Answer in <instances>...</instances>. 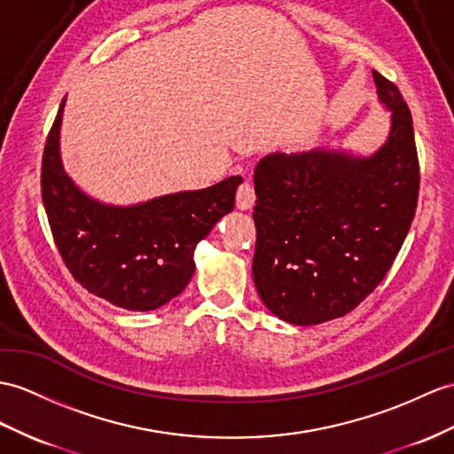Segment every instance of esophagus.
<instances>
[{
  "label": "esophagus",
  "instance_id": "1",
  "mask_svg": "<svg viewBox=\"0 0 454 454\" xmlns=\"http://www.w3.org/2000/svg\"><path fill=\"white\" fill-rule=\"evenodd\" d=\"M256 202V192H254V186L250 181H242L239 191H237V207L239 209H250Z\"/></svg>",
  "mask_w": 454,
  "mask_h": 454
}]
</instances>
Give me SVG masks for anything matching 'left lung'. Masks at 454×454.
Returning <instances> with one entry per match:
<instances>
[{
    "instance_id": "1",
    "label": "left lung",
    "mask_w": 454,
    "mask_h": 454,
    "mask_svg": "<svg viewBox=\"0 0 454 454\" xmlns=\"http://www.w3.org/2000/svg\"><path fill=\"white\" fill-rule=\"evenodd\" d=\"M373 82L391 112L378 152L270 153L254 171L252 278L283 322L316 325L355 310L411 229L419 191L412 115L391 81L373 71Z\"/></svg>"
}]
</instances>
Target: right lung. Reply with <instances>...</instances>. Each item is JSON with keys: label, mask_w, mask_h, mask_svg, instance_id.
Returning <instances> with one entry per match:
<instances>
[{"label": "right lung", "mask_w": 454, "mask_h": 454, "mask_svg": "<svg viewBox=\"0 0 454 454\" xmlns=\"http://www.w3.org/2000/svg\"><path fill=\"white\" fill-rule=\"evenodd\" d=\"M63 106L65 99L42 158V202L55 247L88 293L123 310H156L189 285L196 245L233 212L242 176L135 206L94 200L63 169Z\"/></svg>", "instance_id": "add662e5"}]
</instances>
